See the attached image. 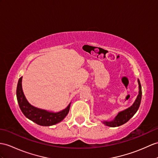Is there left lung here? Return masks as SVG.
I'll list each match as a JSON object with an SVG mask.
<instances>
[{
	"label": "left lung",
	"instance_id": "1",
	"mask_svg": "<svg viewBox=\"0 0 158 158\" xmlns=\"http://www.w3.org/2000/svg\"><path fill=\"white\" fill-rule=\"evenodd\" d=\"M137 82H138V84H139V94H138L135 101L133 105L127 109H126L122 111H119L117 115L114 117L113 120L101 121L103 124H105L106 126L111 127H118L125 124V123L127 122L129 119L136 113V112L140 106L141 101V96H142L141 86V83L139 79L137 80Z\"/></svg>",
	"mask_w": 158,
	"mask_h": 158
}]
</instances>
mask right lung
Here are the masks:
<instances>
[{"label": "right lung", "mask_w": 158, "mask_h": 158, "mask_svg": "<svg viewBox=\"0 0 158 158\" xmlns=\"http://www.w3.org/2000/svg\"><path fill=\"white\" fill-rule=\"evenodd\" d=\"M22 78L23 77H21L18 81L17 98L22 113L27 118L39 125L51 126L58 123L67 116L70 110L71 102L66 109L57 113L37 108L31 105L23 91Z\"/></svg>", "instance_id": "right-lung-1"}]
</instances>
